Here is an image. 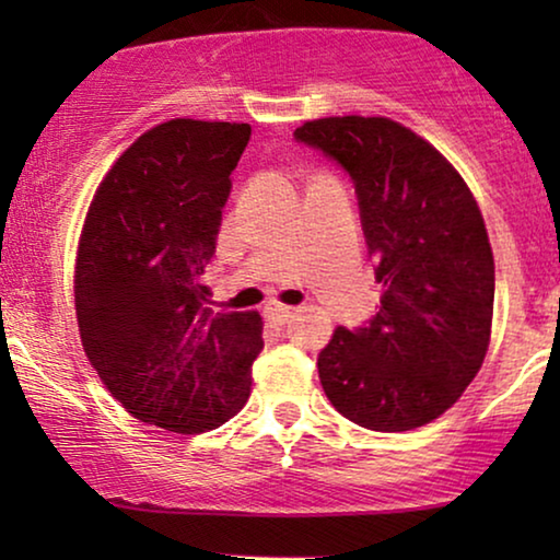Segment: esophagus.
Listing matches in <instances>:
<instances>
[{
  "label": "esophagus",
  "instance_id": "34e87169",
  "mask_svg": "<svg viewBox=\"0 0 560 560\" xmlns=\"http://www.w3.org/2000/svg\"><path fill=\"white\" fill-rule=\"evenodd\" d=\"M262 313L267 320H272V324H280V326L293 318V308H288V305H280V303H267Z\"/></svg>",
  "mask_w": 560,
  "mask_h": 560
}]
</instances>
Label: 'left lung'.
<instances>
[{
  "label": "left lung",
  "mask_w": 560,
  "mask_h": 560,
  "mask_svg": "<svg viewBox=\"0 0 560 560\" xmlns=\"http://www.w3.org/2000/svg\"><path fill=\"white\" fill-rule=\"evenodd\" d=\"M293 137L354 183L385 288L364 326H339L320 349L324 393L370 431L431 423L477 377L489 347L494 259L479 206L448 160L393 119L328 117Z\"/></svg>",
  "instance_id": "8db88e82"
}]
</instances>
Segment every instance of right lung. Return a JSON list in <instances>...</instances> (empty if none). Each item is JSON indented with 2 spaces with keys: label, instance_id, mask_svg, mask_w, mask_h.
Segmentation results:
<instances>
[{
  "label": "right lung",
  "instance_id": "1",
  "mask_svg": "<svg viewBox=\"0 0 560 560\" xmlns=\"http://www.w3.org/2000/svg\"><path fill=\"white\" fill-rule=\"evenodd\" d=\"M249 125L171 119L121 155L89 206L75 259L86 357L142 423L213 431L247 402L259 313H213L201 275Z\"/></svg>",
  "mask_w": 560,
  "mask_h": 560
}]
</instances>
